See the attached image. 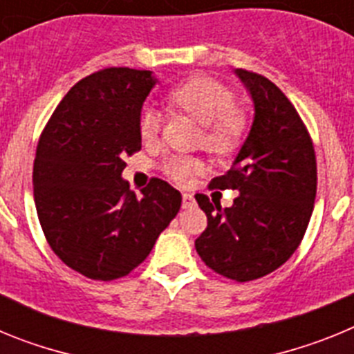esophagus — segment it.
Instances as JSON below:
<instances>
[{"label": "esophagus", "instance_id": "esophagus-1", "mask_svg": "<svg viewBox=\"0 0 354 354\" xmlns=\"http://www.w3.org/2000/svg\"><path fill=\"white\" fill-rule=\"evenodd\" d=\"M195 204V198H193L192 193H183V207L187 209Z\"/></svg>", "mask_w": 354, "mask_h": 354}]
</instances>
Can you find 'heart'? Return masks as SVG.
<instances>
[{"label":"heart","mask_w":354,"mask_h":354,"mask_svg":"<svg viewBox=\"0 0 354 354\" xmlns=\"http://www.w3.org/2000/svg\"><path fill=\"white\" fill-rule=\"evenodd\" d=\"M168 104L189 115L202 126L200 143L216 156H228L243 143L250 129L245 109L236 106V95L227 84L209 76H192L175 84L167 93ZM161 131V117L156 109L145 108L138 118L140 138L152 143ZM162 174L177 184H186L202 170L195 156L171 154L161 162Z\"/></svg>","instance_id":"heart-1"}]
</instances>
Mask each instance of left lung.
Segmentation results:
<instances>
[{
  "instance_id": "obj_1",
  "label": "left lung",
  "mask_w": 354,
  "mask_h": 354,
  "mask_svg": "<svg viewBox=\"0 0 354 354\" xmlns=\"http://www.w3.org/2000/svg\"><path fill=\"white\" fill-rule=\"evenodd\" d=\"M236 74L252 93L255 118L232 168L209 187H230L239 196L221 209L196 193L207 228L195 248L214 273L250 282L286 264L301 243L314 211L317 162L305 122L286 93L257 72Z\"/></svg>"
}]
</instances>
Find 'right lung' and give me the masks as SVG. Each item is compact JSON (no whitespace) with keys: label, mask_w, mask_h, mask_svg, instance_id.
Here are the masks:
<instances>
[{"label":"right lung","mask_w":354,"mask_h":354,"mask_svg":"<svg viewBox=\"0 0 354 354\" xmlns=\"http://www.w3.org/2000/svg\"><path fill=\"white\" fill-rule=\"evenodd\" d=\"M156 84L150 71L109 67L77 81L37 145L33 195L42 232L71 270L117 280L138 268L180 209L183 196L152 177L142 196L122 179L142 149L138 118Z\"/></svg>","instance_id":"obj_1"}]
</instances>
